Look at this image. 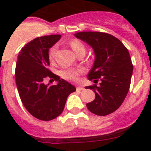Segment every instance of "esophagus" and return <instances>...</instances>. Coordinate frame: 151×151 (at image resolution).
Here are the masks:
<instances>
[{
  "label": "esophagus",
  "mask_w": 151,
  "mask_h": 151,
  "mask_svg": "<svg viewBox=\"0 0 151 151\" xmlns=\"http://www.w3.org/2000/svg\"><path fill=\"white\" fill-rule=\"evenodd\" d=\"M76 89L78 91H82V90H84V88L82 87V86H77Z\"/></svg>",
  "instance_id": "1"
}]
</instances>
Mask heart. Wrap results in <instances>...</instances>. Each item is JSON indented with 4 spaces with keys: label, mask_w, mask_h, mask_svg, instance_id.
Segmentation results:
<instances>
[{
    "label": "heart",
    "mask_w": 151,
    "mask_h": 151,
    "mask_svg": "<svg viewBox=\"0 0 151 151\" xmlns=\"http://www.w3.org/2000/svg\"><path fill=\"white\" fill-rule=\"evenodd\" d=\"M70 45H71L72 49H73V51L75 52V54H76V55H78L81 52H85V47L81 41L74 40V41H71ZM56 51H57V46L52 47L50 49V50H49V59L50 60H53L54 59ZM80 72L81 71L78 70V69H63L62 71L60 72V75L63 78H65V79L75 81V80L78 79Z\"/></svg>",
    "instance_id": "b5f03b06"
}]
</instances>
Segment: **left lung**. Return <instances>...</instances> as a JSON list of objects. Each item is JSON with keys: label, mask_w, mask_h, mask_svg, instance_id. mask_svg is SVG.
Here are the masks:
<instances>
[{"label": "left lung", "mask_w": 151, "mask_h": 151, "mask_svg": "<svg viewBox=\"0 0 151 151\" xmlns=\"http://www.w3.org/2000/svg\"><path fill=\"white\" fill-rule=\"evenodd\" d=\"M74 35L87 43L94 52V61L88 73L90 80L100 85L87 86L95 99L86 106L97 116H106L118 109L130 87L133 72L129 50L118 38L107 33L81 32Z\"/></svg>", "instance_id": "left-lung-1"}]
</instances>
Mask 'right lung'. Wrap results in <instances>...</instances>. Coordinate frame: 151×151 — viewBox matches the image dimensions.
<instances>
[{
	"label": "right lung",
	"mask_w": 151,
	"mask_h": 151,
	"mask_svg": "<svg viewBox=\"0 0 151 151\" xmlns=\"http://www.w3.org/2000/svg\"><path fill=\"white\" fill-rule=\"evenodd\" d=\"M60 38V35H52L35 38L17 57L15 78L19 94L28 112L40 120H52L60 115L68 96L76 90L48 69L49 49ZM46 78L55 80L57 84H45Z\"/></svg>",
	"instance_id": "1"
}]
</instances>
